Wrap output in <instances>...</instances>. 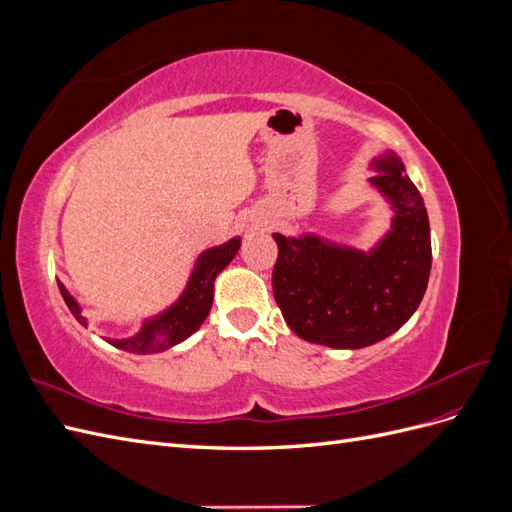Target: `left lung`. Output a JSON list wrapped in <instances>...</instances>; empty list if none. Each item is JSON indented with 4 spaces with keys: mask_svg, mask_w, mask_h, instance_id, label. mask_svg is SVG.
<instances>
[{
    "mask_svg": "<svg viewBox=\"0 0 512 512\" xmlns=\"http://www.w3.org/2000/svg\"><path fill=\"white\" fill-rule=\"evenodd\" d=\"M369 183L389 200L391 230L371 252L316 235L273 232V297L305 342L365 348L404 327L421 305L431 271L429 218L421 192L393 151L371 162Z\"/></svg>",
    "mask_w": 512,
    "mask_h": 512,
    "instance_id": "obj_1",
    "label": "left lung"
}]
</instances>
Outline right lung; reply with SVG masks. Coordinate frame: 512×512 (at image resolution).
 Segmentation results:
<instances>
[{"label":"right lung","instance_id":"add662e5","mask_svg":"<svg viewBox=\"0 0 512 512\" xmlns=\"http://www.w3.org/2000/svg\"><path fill=\"white\" fill-rule=\"evenodd\" d=\"M239 247L241 239L235 237L200 254L188 286H185L183 294L173 305L164 309L162 314L147 318L136 335L126 339H108V344L132 354H153L173 348L181 344L183 339H188L209 316V309L213 305L215 277L230 265V260L235 258ZM57 286L72 316L81 324H87V318L81 314V305L74 301L66 286L61 282H57Z\"/></svg>","mask_w":512,"mask_h":512}]
</instances>
